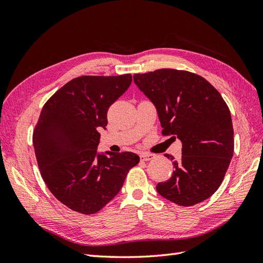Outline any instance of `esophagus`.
I'll list each match as a JSON object with an SVG mask.
<instances>
[{"instance_id":"obj_1","label":"esophagus","mask_w":263,"mask_h":263,"mask_svg":"<svg viewBox=\"0 0 263 263\" xmlns=\"http://www.w3.org/2000/svg\"><path fill=\"white\" fill-rule=\"evenodd\" d=\"M155 158V155L153 154H147V153H144L140 155V160L142 161H149V160H153V159Z\"/></svg>"}]
</instances>
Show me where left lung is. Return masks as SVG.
Wrapping results in <instances>:
<instances>
[{
    "label": "left lung",
    "instance_id": "left-lung-1",
    "mask_svg": "<svg viewBox=\"0 0 263 263\" xmlns=\"http://www.w3.org/2000/svg\"><path fill=\"white\" fill-rule=\"evenodd\" d=\"M134 82L156 106L163 135L182 142V157L157 192L181 206L208 200L224 180L234 155L230 110L219 92L201 76L176 69L135 74Z\"/></svg>",
    "mask_w": 263,
    "mask_h": 263
}]
</instances>
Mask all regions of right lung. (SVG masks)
Wrapping results in <instances>:
<instances>
[{
  "mask_svg": "<svg viewBox=\"0 0 263 263\" xmlns=\"http://www.w3.org/2000/svg\"><path fill=\"white\" fill-rule=\"evenodd\" d=\"M130 74L73 79L46 102L33 134L42 177L53 196L74 212H99L121 191L139 162L129 151L98 153L107 110L132 83Z\"/></svg>",
  "mask_w": 263,
  "mask_h": 263,
  "instance_id": "add662e5",
  "label": "right lung"
}]
</instances>
